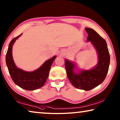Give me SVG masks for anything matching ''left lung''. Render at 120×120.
<instances>
[{"label": "left lung", "mask_w": 120, "mask_h": 120, "mask_svg": "<svg viewBox=\"0 0 120 120\" xmlns=\"http://www.w3.org/2000/svg\"><path fill=\"white\" fill-rule=\"evenodd\" d=\"M85 30L88 34L87 42H91L97 51L98 64L92 69L81 70L76 74L74 72L76 64L67 59L64 61L68 78L73 86L77 88L89 90L100 85L106 78L110 56L106 41L92 28H86Z\"/></svg>", "instance_id": "1"}]
</instances>
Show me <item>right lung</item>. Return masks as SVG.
Here are the masks:
<instances>
[{
  "label": "right lung",
  "instance_id": "1",
  "mask_svg": "<svg viewBox=\"0 0 120 120\" xmlns=\"http://www.w3.org/2000/svg\"><path fill=\"white\" fill-rule=\"evenodd\" d=\"M22 35V34L14 38L9 43L6 56V62L11 78L15 84L25 90H34L44 86L56 56L46 61L39 68L34 71H25L18 68L14 62L12 48L16 40Z\"/></svg>",
  "mask_w": 120,
  "mask_h": 120
}]
</instances>
